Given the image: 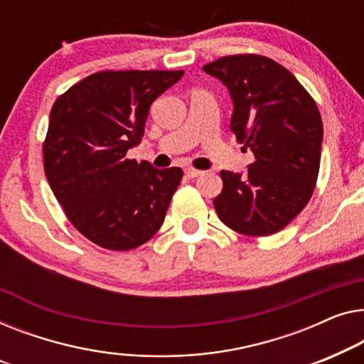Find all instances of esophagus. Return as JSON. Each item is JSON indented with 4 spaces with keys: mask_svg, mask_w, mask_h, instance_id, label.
<instances>
[{
    "mask_svg": "<svg viewBox=\"0 0 364 364\" xmlns=\"http://www.w3.org/2000/svg\"><path fill=\"white\" fill-rule=\"evenodd\" d=\"M184 175H186L188 178H198L203 175V171L194 170V168H186V170H184Z\"/></svg>",
    "mask_w": 364,
    "mask_h": 364,
    "instance_id": "34e87169",
    "label": "esophagus"
}]
</instances>
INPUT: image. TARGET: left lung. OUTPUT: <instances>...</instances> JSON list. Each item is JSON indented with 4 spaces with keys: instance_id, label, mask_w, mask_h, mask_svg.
Instances as JSON below:
<instances>
[{
    "instance_id": "obj_1",
    "label": "left lung",
    "mask_w": 364,
    "mask_h": 364,
    "mask_svg": "<svg viewBox=\"0 0 364 364\" xmlns=\"http://www.w3.org/2000/svg\"><path fill=\"white\" fill-rule=\"evenodd\" d=\"M203 70L228 87L231 130L255 158L245 175L221 171L214 209L239 234L279 232L314 194L323 141L318 107L294 74L264 55H226Z\"/></svg>"
}]
</instances>
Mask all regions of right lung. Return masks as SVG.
<instances>
[{"instance_id": "obj_1", "label": "right lung", "mask_w": 364, "mask_h": 364, "mask_svg": "<svg viewBox=\"0 0 364 364\" xmlns=\"http://www.w3.org/2000/svg\"><path fill=\"white\" fill-rule=\"evenodd\" d=\"M183 74L105 70L54 102L43 145L46 178L74 228L100 247L135 249L165 221L183 170H158L127 151L141 141L153 100Z\"/></svg>"}]
</instances>
